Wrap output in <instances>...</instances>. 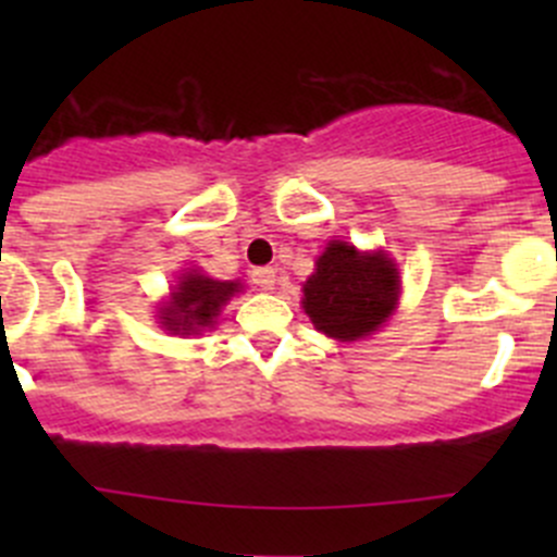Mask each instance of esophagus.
I'll use <instances>...</instances> for the list:
<instances>
[{"instance_id":"obj_1","label":"esophagus","mask_w":557,"mask_h":557,"mask_svg":"<svg viewBox=\"0 0 557 557\" xmlns=\"http://www.w3.org/2000/svg\"><path fill=\"white\" fill-rule=\"evenodd\" d=\"M250 277H252V283H256L261 290H272L274 277H277V274H274L272 267H258V269H252Z\"/></svg>"}]
</instances>
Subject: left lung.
Here are the masks:
<instances>
[{
	"mask_svg": "<svg viewBox=\"0 0 557 557\" xmlns=\"http://www.w3.org/2000/svg\"><path fill=\"white\" fill-rule=\"evenodd\" d=\"M398 299V272L383 252H358L334 239L305 283V312L314 329L334 339H363L391 314Z\"/></svg>",
	"mask_w": 557,
	"mask_h": 557,
	"instance_id": "8db88e82",
	"label": "left lung"
}]
</instances>
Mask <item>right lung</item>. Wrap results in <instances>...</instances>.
Returning <instances> with one entry per match:
<instances>
[{
  "instance_id": "add662e5",
  "label": "right lung",
  "mask_w": 557,
  "mask_h": 557,
  "mask_svg": "<svg viewBox=\"0 0 557 557\" xmlns=\"http://www.w3.org/2000/svg\"><path fill=\"white\" fill-rule=\"evenodd\" d=\"M239 290V283H221L199 272H188L161 310L164 325L174 334H196L215 323L221 307Z\"/></svg>"
}]
</instances>
